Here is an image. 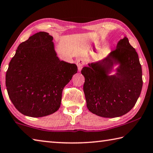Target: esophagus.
Returning a JSON list of instances; mask_svg holds the SVG:
<instances>
[{
  "label": "esophagus",
  "mask_w": 153,
  "mask_h": 153,
  "mask_svg": "<svg viewBox=\"0 0 153 153\" xmlns=\"http://www.w3.org/2000/svg\"><path fill=\"white\" fill-rule=\"evenodd\" d=\"M76 64L77 65V69H78V71H80L82 70V67L85 65V60L82 58H79L77 60L76 62Z\"/></svg>",
  "instance_id": "1"
}]
</instances>
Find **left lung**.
Returning <instances> with one entry per match:
<instances>
[{"mask_svg": "<svg viewBox=\"0 0 153 153\" xmlns=\"http://www.w3.org/2000/svg\"><path fill=\"white\" fill-rule=\"evenodd\" d=\"M117 73L108 76L114 65ZM84 91L88 109L104 118L126 114L134 106L143 87L142 68L138 53L125 37L105 59L83 68Z\"/></svg>", "mask_w": 153, "mask_h": 153, "instance_id": "left-lung-1", "label": "left lung"}]
</instances>
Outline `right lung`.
Returning <instances> with one entry per match:
<instances>
[{"label":"right lung","instance_id":"right-lung-1","mask_svg":"<svg viewBox=\"0 0 153 153\" xmlns=\"http://www.w3.org/2000/svg\"><path fill=\"white\" fill-rule=\"evenodd\" d=\"M52 41L48 33H35L19 45L9 63L8 94L25 116L43 117L56 112L63 88L77 72L76 64L59 60Z\"/></svg>","mask_w":153,"mask_h":153}]
</instances>
